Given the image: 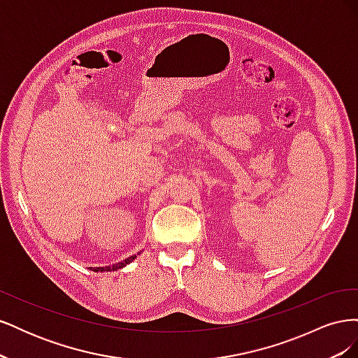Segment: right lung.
Segmentation results:
<instances>
[{
  "instance_id": "obj_1",
  "label": "right lung",
  "mask_w": 358,
  "mask_h": 358,
  "mask_svg": "<svg viewBox=\"0 0 358 358\" xmlns=\"http://www.w3.org/2000/svg\"><path fill=\"white\" fill-rule=\"evenodd\" d=\"M137 255H138V254H137ZM137 255L128 257V258H125V259H124V262H121V263H116V264H113V266H106V267H92V270H94V272H110V270L121 268V267H124V266L129 264V263H131L133 259H134Z\"/></svg>"
}]
</instances>
